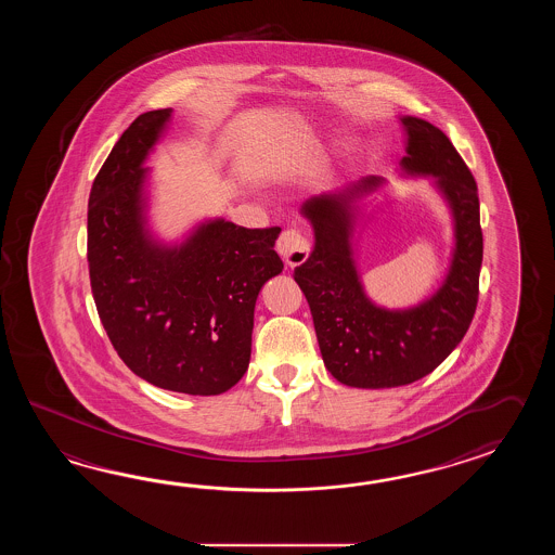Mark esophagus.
I'll list each match as a JSON object with an SVG mask.
<instances>
[{"instance_id":"obj_1","label":"esophagus","mask_w":555,"mask_h":555,"mask_svg":"<svg viewBox=\"0 0 555 555\" xmlns=\"http://www.w3.org/2000/svg\"><path fill=\"white\" fill-rule=\"evenodd\" d=\"M278 251H280L282 260L285 261V266L295 268V266H301L309 258V242L299 230L292 228V230L282 232V236L278 240Z\"/></svg>"}]
</instances>
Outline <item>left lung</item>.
<instances>
[{"label": "left lung", "mask_w": 555, "mask_h": 555, "mask_svg": "<svg viewBox=\"0 0 555 555\" xmlns=\"http://www.w3.org/2000/svg\"><path fill=\"white\" fill-rule=\"evenodd\" d=\"M402 125L409 132L402 166L435 175L456 220L454 260L435 297L414 309L387 311L363 294L349 249V201L377 186L378 178L304 204L315 248L295 268V282L311 309L323 363L347 387L390 389L426 377L462 341L478 306L483 242L476 180L442 130L416 117L402 118Z\"/></svg>", "instance_id": "1"}]
</instances>
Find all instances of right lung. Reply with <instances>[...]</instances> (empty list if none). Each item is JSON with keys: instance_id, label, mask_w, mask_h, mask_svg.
<instances>
[{"instance_id": "1", "label": "right lung", "mask_w": 555, "mask_h": 555, "mask_svg": "<svg viewBox=\"0 0 555 555\" xmlns=\"http://www.w3.org/2000/svg\"><path fill=\"white\" fill-rule=\"evenodd\" d=\"M170 117L149 111L120 134L94 177L87 261L94 306L118 357L154 387L220 395L248 371L254 307L283 270L282 228L210 222L182 248L154 246L142 230V160Z\"/></svg>"}]
</instances>
